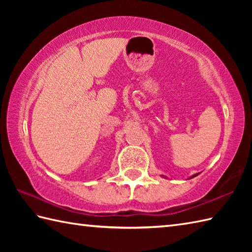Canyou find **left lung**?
I'll list each match as a JSON object with an SVG mask.
<instances>
[{
    "instance_id": "obj_1",
    "label": "left lung",
    "mask_w": 252,
    "mask_h": 252,
    "mask_svg": "<svg viewBox=\"0 0 252 252\" xmlns=\"http://www.w3.org/2000/svg\"><path fill=\"white\" fill-rule=\"evenodd\" d=\"M196 175H198V174H195V175H194V176H196ZM194 176H192V178H194Z\"/></svg>"
}]
</instances>
